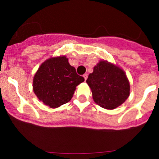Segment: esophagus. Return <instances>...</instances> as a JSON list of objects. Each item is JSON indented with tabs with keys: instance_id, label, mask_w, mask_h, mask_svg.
Segmentation results:
<instances>
[{
	"instance_id": "obj_1",
	"label": "esophagus",
	"mask_w": 159,
	"mask_h": 159,
	"mask_svg": "<svg viewBox=\"0 0 159 159\" xmlns=\"http://www.w3.org/2000/svg\"><path fill=\"white\" fill-rule=\"evenodd\" d=\"M83 77H84V80L86 81V80L87 79V77H88V76H87V74H84V75H83Z\"/></svg>"
}]
</instances>
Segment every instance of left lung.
Instances as JSON below:
<instances>
[{
    "label": "left lung",
    "mask_w": 159,
    "mask_h": 159,
    "mask_svg": "<svg viewBox=\"0 0 159 159\" xmlns=\"http://www.w3.org/2000/svg\"><path fill=\"white\" fill-rule=\"evenodd\" d=\"M87 83L95 102L109 110L122 105L130 93V85L124 71L107 61H100L94 67Z\"/></svg>",
    "instance_id": "left-lung-1"
}]
</instances>
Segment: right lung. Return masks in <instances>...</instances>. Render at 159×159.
<instances>
[{"mask_svg": "<svg viewBox=\"0 0 159 159\" xmlns=\"http://www.w3.org/2000/svg\"><path fill=\"white\" fill-rule=\"evenodd\" d=\"M84 81L65 56L47 60L39 66L33 81L34 93L52 108L69 102L76 86Z\"/></svg>", "mask_w": 159, "mask_h": 159, "instance_id": "right-lung-1", "label": "right lung"}]
</instances>
